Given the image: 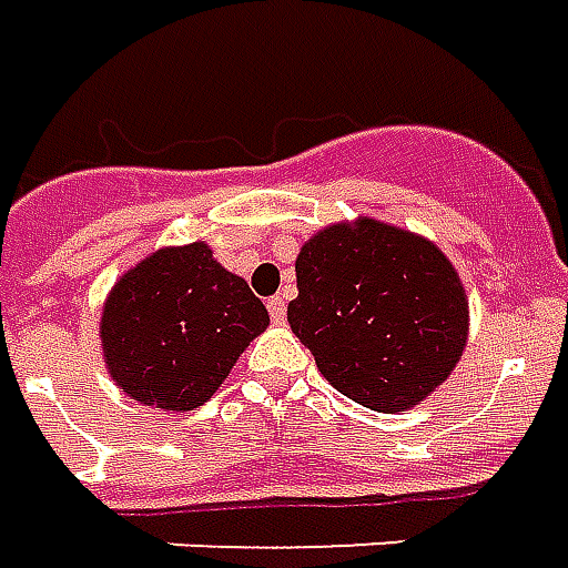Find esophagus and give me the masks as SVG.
<instances>
[{"mask_svg":"<svg viewBox=\"0 0 568 568\" xmlns=\"http://www.w3.org/2000/svg\"><path fill=\"white\" fill-rule=\"evenodd\" d=\"M268 315H272L275 324H284V317H287V303H284L281 296H272V300H268Z\"/></svg>","mask_w":568,"mask_h":568,"instance_id":"esophagus-1","label":"esophagus"}]
</instances>
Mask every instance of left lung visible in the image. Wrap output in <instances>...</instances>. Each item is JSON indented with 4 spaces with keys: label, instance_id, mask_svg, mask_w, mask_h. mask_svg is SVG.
<instances>
[{
    "label": "left lung",
    "instance_id": "left-lung-1",
    "mask_svg": "<svg viewBox=\"0 0 568 568\" xmlns=\"http://www.w3.org/2000/svg\"><path fill=\"white\" fill-rule=\"evenodd\" d=\"M291 329L324 379L376 413H406L437 392L468 342V296L434 241L357 216L305 241Z\"/></svg>",
    "mask_w": 568,
    "mask_h": 568
}]
</instances>
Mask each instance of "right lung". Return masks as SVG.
I'll list each match as a JSON object with an SVG mask.
<instances>
[{"mask_svg":"<svg viewBox=\"0 0 568 568\" xmlns=\"http://www.w3.org/2000/svg\"><path fill=\"white\" fill-rule=\"evenodd\" d=\"M265 327L268 312L247 281L192 241L152 251L112 284L100 348L110 379L131 400L189 413L211 400Z\"/></svg>","mask_w":568,"mask_h":568,"instance_id":"1","label":"right lung"}]
</instances>
